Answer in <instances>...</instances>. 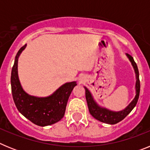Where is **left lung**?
I'll list each match as a JSON object with an SVG mask.
<instances>
[{
    "mask_svg": "<svg viewBox=\"0 0 150 150\" xmlns=\"http://www.w3.org/2000/svg\"><path fill=\"white\" fill-rule=\"evenodd\" d=\"M126 55L130 62H131V63H132L135 72V76H136V83H135L136 95H135L134 98L132 100V101L124 110L116 112V111L110 110L107 109L105 107H100L95 101L89 90L86 87L84 86L85 90H86V98L87 104H88L90 114L93 116L95 119L101 122H104L110 125H114L120 122V121L124 120L125 118L131 112V111L134 108V107L137 103V100H138L140 89L138 68H137V64L135 63L133 57L132 55H128V54H126Z\"/></svg>",
    "mask_w": 150,
    "mask_h": 150,
    "instance_id": "1",
    "label": "left lung"
}]
</instances>
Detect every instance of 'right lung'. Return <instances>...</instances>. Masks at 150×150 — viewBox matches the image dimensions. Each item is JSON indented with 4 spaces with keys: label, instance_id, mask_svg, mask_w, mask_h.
Here are the masks:
<instances>
[{
    "label": "right lung",
    "instance_id": "1",
    "mask_svg": "<svg viewBox=\"0 0 150 150\" xmlns=\"http://www.w3.org/2000/svg\"><path fill=\"white\" fill-rule=\"evenodd\" d=\"M26 44L18 50L11 72V88L17 109L28 120L39 126L50 125L60 121L64 116L67 100L76 82L63 84L51 95L36 97L24 91L18 75V57Z\"/></svg>",
    "mask_w": 150,
    "mask_h": 150
}]
</instances>
